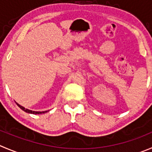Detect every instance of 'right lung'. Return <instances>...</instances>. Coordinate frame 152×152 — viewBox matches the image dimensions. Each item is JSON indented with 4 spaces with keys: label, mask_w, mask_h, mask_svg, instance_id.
<instances>
[{
    "label": "right lung",
    "mask_w": 152,
    "mask_h": 152,
    "mask_svg": "<svg viewBox=\"0 0 152 152\" xmlns=\"http://www.w3.org/2000/svg\"><path fill=\"white\" fill-rule=\"evenodd\" d=\"M16 103V102H15ZM16 104L18 105V107H19L20 108H21L22 110H24V112L27 113H31V114H42V113H47L48 110H46V111H34V110H28V109H26L25 107H24L21 106V105L19 104L16 103Z\"/></svg>",
    "instance_id": "obj_1"
}]
</instances>
